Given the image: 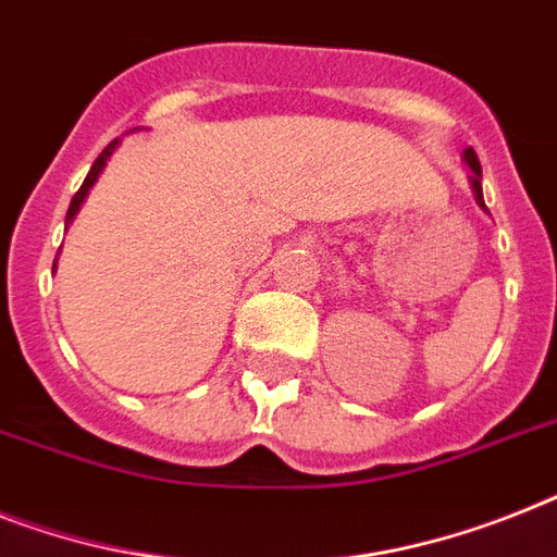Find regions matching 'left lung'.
I'll return each mask as SVG.
<instances>
[{"mask_svg":"<svg viewBox=\"0 0 557 557\" xmlns=\"http://www.w3.org/2000/svg\"><path fill=\"white\" fill-rule=\"evenodd\" d=\"M463 160H467L469 171H472V174H469V183H472L474 200H478V206L486 211V202H483V188H481V162H478V153H474L472 148H467V151H463ZM486 214H490V211H486Z\"/></svg>","mask_w":557,"mask_h":557,"instance_id":"8db88e82","label":"left lung"}]
</instances>
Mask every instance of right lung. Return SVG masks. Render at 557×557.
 Returning <instances> with one entry per match:
<instances>
[{
    "label": "right lung",
    "mask_w": 557,
    "mask_h": 557,
    "mask_svg": "<svg viewBox=\"0 0 557 557\" xmlns=\"http://www.w3.org/2000/svg\"><path fill=\"white\" fill-rule=\"evenodd\" d=\"M116 146H120V139H114V143H111V146H108L106 151L99 153V157H97V162H94V165H90V171H88V176H85L83 188H79V191L74 194V200H71V206H67L65 225H71V223H74L76 211H79V208H83L85 197H88V191H90V188H94V183H97V180H99V174H102V169H106V165H108V160H111V153L116 151ZM53 269H57V263H53Z\"/></svg>",
    "instance_id": "1"
}]
</instances>
